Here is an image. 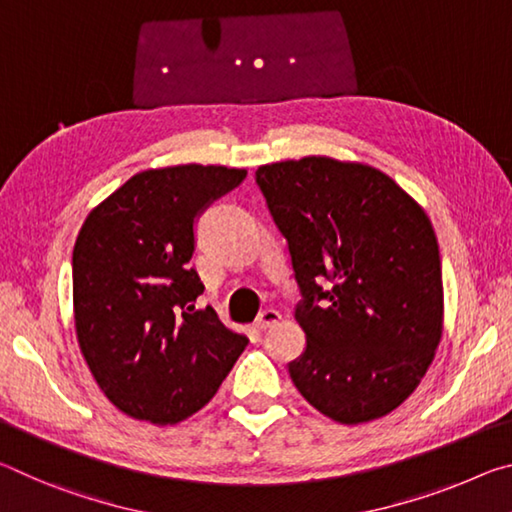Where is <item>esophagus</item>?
<instances>
[{
    "instance_id": "esophagus-1",
    "label": "esophagus",
    "mask_w": 512,
    "mask_h": 512,
    "mask_svg": "<svg viewBox=\"0 0 512 512\" xmlns=\"http://www.w3.org/2000/svg\"><path fill=\"white\" fill-rule=\"evenodd\" d=\"M279 320H281L279 311H274V308H267V311H263L261 315L256 317L254 326H256L258 331H267V329H272V326L279 324Z\"/></svg>"
}]
</instances>
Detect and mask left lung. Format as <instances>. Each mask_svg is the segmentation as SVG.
<instances>
[{"label":"left lung","mask_w":512,"mask_h":512,"mask_svg":"<svg viewBox=\"0 0 512 512\" xmlns=\"http://www.w3.org/2000/svg\"><path fill=\"white\" fill-rule=\"evenodd\" d=\"M256 183L288 242L306 349L288 372L340 424L413 395L442 335V267L431 220L388 174L326 156L263 165Z\"/></svg>","instance_id":"obj_1"}]
</instances>
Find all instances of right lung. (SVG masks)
<instances>
[{"instance_id":"obj_1","label":"right lung","mask_w":512,"mask_h":512,"mask_svg":"<svg viewBox=\"0 0 512 512\" xmlns=\"http://www.w3.org/2000/svg\"><path fill=\"white\" fill-rule=\"evenodd\" d=\"M247 170L177 165L131 177L83 222L72 254L81 354L122 413L177 424L204 408L247 347L220 322L190 258L199 215Z\"/></svg>"}]
</instances>
